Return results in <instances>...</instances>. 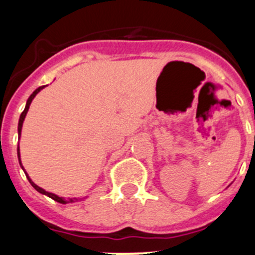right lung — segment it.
<instances>
[{
	"label": "right lung",
	"mask_w": 255,
	"mask_h": 255,
	"mask_svg": "<svg viewBox=\"0 0 255 255\" xmlns=\"http://www.w3.org/2000/svg\"><path fill=\"white\" fill-rule=\"evenodd\" d=\"M42 88H44V86H41V87H38V88H37V90L34 91V92L32 93L31 96H29V98H28V100H27V103H26V107H24V111H23V112L21 113V116H19V121H18V134H21L22 125H23L24 117H26L27 112H28V108H29V105H31L32 100H33V98H34V96H36L37 93H38L39 91L42 90ZM17 155H18V159H19V147H17ZM19 164H21V159H19ZM21 167H22V164H21ZM22 169H23V167H22ZM23 170H24V169H23ZM24 173H26V172H24ZM26 177H27V179H28V182L31 183V184H32V187H33L34 189L37 190V192H39V193H42V194H44V196L49 197V198H52V199H53V201L58 202V203H62V204H67V203H73V202L78 201L77 198H67V199H65V198H62V197H58V196H56V194H53V193H48V192H46V190H44V189H42V188H39L38 185H36V184H34V183L32 182V180H31V178L28 177V174H26Z\"/></svg>",
	"instance_id": "add662e5"
}]
</instances>
